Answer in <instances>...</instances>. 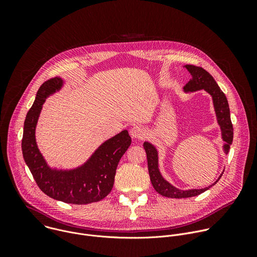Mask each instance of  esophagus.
<instances>
[{"label": "esophagus", "mask_w": 257, "mask_h": 257, "mask_svg": "<svg viewBox=\"0 0 257 257\" xmlns=\"http://www.w3.org/2000/svg\"><path fill=\"white\" fill-rule=\"evenodd\" d=\"M145 130L144 128L140 127V126H134L131 130H130V135L132 138H135V139H141V138H144L145 137Z\"/></svg>", "instance_id": "34e87169"}]
</instances>
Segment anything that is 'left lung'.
I'll use <instances>...</instances> for the list:
<instances>
[{
	"mask_svg": "<svg viewBox=\"0 0 257 257\" xmlns=\"http://www.w3.org/2000/svg\"><path fill=\"white\" fill-rule=\"evenodd\" d=\"M184 68L188 70L191 74L190 81L183 87L184 92H194L197 90H205L208 94H210L212 98L213 108L216 117L217 124L221 128L222 139L225 141L223 145V151L225 155H228L230 151V145L233 141V125L231 122L230 116V108L228 99L225 93L221 90L213 77L209 74L207 71H205L201 67H196L193 65H185ZM143 148L148 157V166H149V173L151 177L152 184L156 191L165 196L170 198H187L199 195L204 191L208 190L211 186H213L215 183L221 179L222 174L216 179L213 184L209 185L208 187L201 188V189H188V190H182L175 186H173L171 183H169L161 174L159 169V153L156 149V146L149 141H144Z\"/></svg>",
	"mask_w": 257,
	"mask_h": 257,
	"instance_id": "left-lung-1",
	"label": "left lung"
}]
</instances>
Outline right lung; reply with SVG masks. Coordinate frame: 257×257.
Listing matches in <instances>:
<instances>
[{"label": "right lung", "instance_id": "right-lung-1", "mask_svg": "<svg viewBox=\"0 0 257 257\" xmlns=\"http://www.w3.org/2000/svg\"><path fill=\"white\" fill-rule=\"evenodd\" d=\"M64 80L52 78L42 84L24 121L22 154L36 184L48 196L66 203L87 204L111 192L118 164L131 144L127 130L101 143L81 166L62 170L49 166L39 150L35 129L43 104L50 95L61 90Z\"/></svg>", "mask_w": 257, "mask_h": 257}]
</instances>
